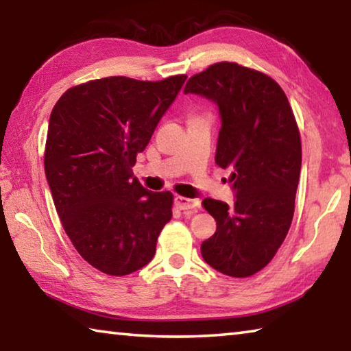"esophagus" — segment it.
<instances>
[{
  "label": "esophagus",
  "mask_w": 351,
  "mask_h": 351,
  "mask_svg": "<svg viewBox=\"0 0 351 351\" xmlns=\"http://www.w3.org/2000/svg\"><path fill=\"white\" fill-rule=\"evenodd\" d=\"M175 204L180 210H190V209H197L198 207V199H192V198H184V197H175Z\"/></svg>",
  "instance_id": "esophagus-1"
}]
</instances>
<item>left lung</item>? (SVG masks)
<instances>
[{
	"mask_svg": "<svg viewBox=\"0 0 351 351\" xmlns=\"http://www.w3.org/2000/svg\"><path fill=\"white\" fill-rule=\"evenodd\" d=\"M184 94L218 106L215 162L232 171L234 206L206 198L217 230L201 245L207 265L230 277L263 269L287 237L300 178L302 144L278 83L258 71L221 62L190 77Z\"/></svg>",
	"mask_w": 351,
	"mask_h": 351,
	"instance_id": "obj_1",
	"label": "left lung"
}]
</instances>
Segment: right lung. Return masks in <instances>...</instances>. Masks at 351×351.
I'll list each match as a JSON object with an SVG mask.
<instances>
[{
  "label": "right lung",
  "mask_w": 351,
  "mask_h": 351,
  "mask_svg": "<svg viewBox=\"0 0 351 351\" xmlns=\"http://www.w3.org/2000/svg\"><path fill=\"white\" fill-rule=\"evenodd\" d=\"M186 79L91 80L69 88L51 112L45 173L52 199L77 252L105 274L150 263L170 221L173 195L144 189L132 169Z\"/></svg>",
  "instance_id": "add662e5"
}]
</instances>
